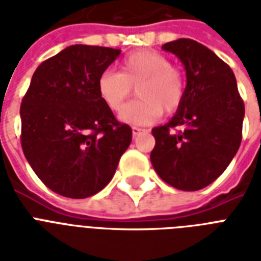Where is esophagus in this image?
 <instances>
[{
    "label": "esophagus",
    "instance_id": "obj_1",
    "mask_svg": "<svg viewBox=\"0 0 261 261\" xmlns=\"http://www.w3.org/2000/svg\"><path fill=\"white\" fill-rule=\"evenodd\" d=\"M142 131H145V130H143V128H141V127H137V126L133 127V135H134V137H137L138 134H141Z\"/></svg>",
    "mask_w": 261,
    "mask_h": 261
}]
</instances>
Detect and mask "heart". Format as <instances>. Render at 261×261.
Listing matches in <instances>:
<instances>
[{
	"label": "heart",
	"instance_id": "1",
	"mask_svg": "<svg viewBox=\"0 0 261 261\" xmlns=\"http://www.w3.org/2000/svg\"><path fill=\"white\" fill-rule=\"evenodd\" d=\"M133 89L137 90L139 100L123 110L120 118L130 124H151L163 112L174 114L181 107L186 74L167 55L146 48L126 55L119 71L106 70L98 75V96L115 114L122 111Z\"/></svg>",
	"mask_w": 261,
	"mask_h": 261
}]
</instances>
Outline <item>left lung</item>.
I'll use <instances>...</instances> for the list:
<instances>
[{
	"label": "left lung",
	"mask_w": 261,
	"mask_h": 261,
	"mask_svg": "<svg viewBox=\"0 0 261 261\" xmlns=\"http://www.w3.org/2000/svg\"><path fill=\"white\" fill-rule=\"evenodd\" d=\"M163 48L186 67L187 92L171 122L151 130V165L177 190H202L239 150L245 107L233 70L210 48L192 39H177Z\"/></svg>",
	"instance_id": "1"
}]
</instances>
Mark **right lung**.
Segmentation results:
<instances>
[{
    "label": "right lung",
    "instance_id": "1",
    "mask_svg": "<svg viewBox=\"0 0 261 261\" xmlns=\"http://www.w3.org/2000/svg\"><path fill=\"white\" fill-rule=\"evenodd\" d=\"M120 50L74 44L35 70L20 107L21 147L51 191L89 198L111 181L133 131L97 92L98 75Z\"/></svg>",
    "mask_w": 261,
    "mask_h": 261
}]
</instances>
